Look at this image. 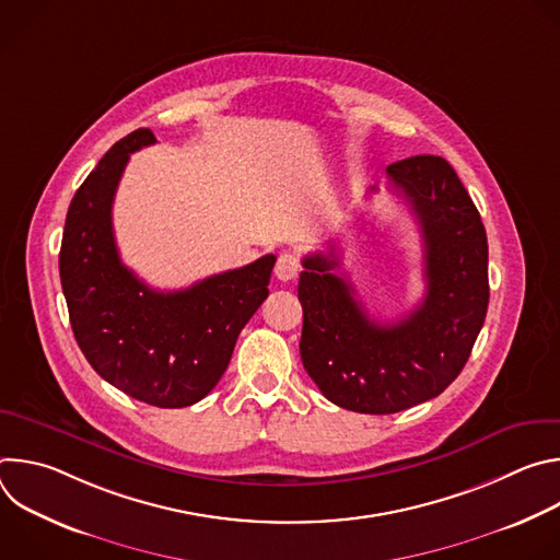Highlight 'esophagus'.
Returning <instances> with one entry per match:
<instances>
[{
  "mask_svg": "<svg viewBox=\"0 0 560 560\" xmlns=\"http://www.w3.org/2000/svg\"><path fill=\"white\" fill-rule=\"evenodd\" d=\"M299 268H301V266H299V257H296L294 253L285 250V253H281L279 259H277L275 275H277L279 281H290V279H294V277L299 275Z\"/></svg>",
  "mask_w": 560,
  "mask_h": 560,
  "instance_id": "obj_1",
  "label": "esophagus"
}]
</instances>
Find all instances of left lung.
Listing matches in <instances>:
<instances>
[{"label": "left lung", "instance_id": "8db88e82", "mask_svg": "<svg viewBox=\"0 0 560 560\" xmlns=\"http://www.w3.org/2000/svg\"><path fill=\"white\" fill-rule=\"evenodd\" d=\"M387 179L421 228V305L392 326L376 324L337 275L335 248L303 257L299 277L303 368L328 401L361 415H394L439 396L467 363L490 301L486 228L454 168L417 154L387 166Z\"/></svg>", "mask_w": 560, "mask_h": 560}]
</instances>
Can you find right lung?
I'll return each mask as SVG.
<instances>
[{
  "label": "right lung",
  "mask_w": 560,
  "mask_h": 560,
  "mask_svg": "<svg viewBox=\"0 0 560 560\" xmlns=\"http://www.w3.org/2000/svg\"><path fill=\"white\" fill-rule=\"evenodd\" d=\"M156 139L139 128L119 139L74 192L59 250L70 326L95 372L156 408H188L219 383L236 337L268 296L277 257L159 292L128 270L115 244L113 201L135 150Z\"/></svg>",
  "instance_id": "add662e5"
}]
</instances>
